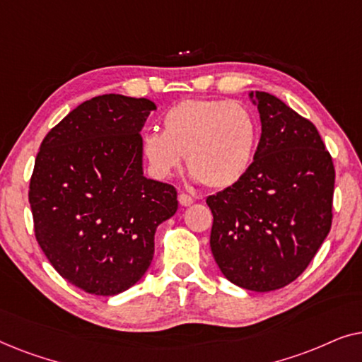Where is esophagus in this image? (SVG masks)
<instances>
[{
  "label": "esophagus",
  "instance_id": "esophagus-1",
  "mask_svg": "<svg viewBox=\"0 0 362 362\" xmlns=\"http://www.w3.org/2000/svg\"><path fill=\"white\" fill-rule=\"evenodd\" d=\"M177 201H180V204L181 206H191L192 202H194V199H192L191 196H187V194H185V192H181L180 196H177Z\"/></svg>",
  "mask_w": 362,
  "mask_h": 362
}]
</instances>
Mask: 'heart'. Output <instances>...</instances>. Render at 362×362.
<instances>
[{"label":"heart","instance_id":"b5f03b06","mask_svg":"<svg viewBox=\"0 0 362 362\" xmlns=\"http://www.w3.org/2000/svg\"><path fill=\"white\" fill-rule=\"evenodd\" d=\"M163 133L143 135L141 150L153 175L160 180L180 170L182 156L194 180L212 189L234 186L254 161L259 127L239 102L191 98L168 108Z\"/></svg>","mask_w":362,"mask_h":362}]
</instances>
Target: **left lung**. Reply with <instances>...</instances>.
<instances>
[{
	"instance_id": "left-lung-1",
	"label": "left lung",
	"mask_w": 362,
	"mask_h": 362,
	"mask_svg": "<svg viewBox=\"0 0 362 362\" xmlns=\"http://www.w3.org/2000/svg\"><path fill=\"white\" fill-rule=\"evenodd\" d=\"M262 135L234 186L209 196L211 250L224 276L252 291L303 274L331 229L334 166L310 120L267 92H250Z\"/></svg>"
}]
</instances>
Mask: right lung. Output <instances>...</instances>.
I'll use <instances>...</instances> for the list:
<instances>
[{"instance_id":"1","label":"right lung","mask_w":362,"mask_h":362,"mask_svg":"<svg viewBox=\"0 0 362 362\" xmlns=\"http://www.w3.org/2000/svg\"><path fill=\"white\" fill-rule=\"evenodd\" d=\"M156 105L107 93L47 133L29 182L34 234L69 284L122 293L145 275L155 232L177 209L176 189L143 176L141 128Z\"/></svg>"}]
</instances>
